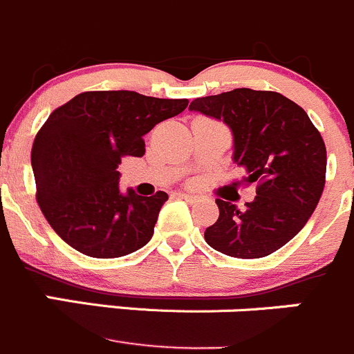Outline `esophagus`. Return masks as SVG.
Returning <instances> with one entry per match:
<instances>
[{
  "label": "esophagus",
  "mask_w": 354,
  "mask_h": 354,
  "mask_svg": "<svg viewBox=\"0 0 354 354\" xmlns=\"http://www.w3.org/2000/svg\"><path fill=\"white\" fill-rule=\"evenodd\" d=\"M180 197L185 198L187 202H197L198 197L197 195H192V194H185V192H180Z\"/></svg>",
  "instance_id": "34e87169"
}]
</instances>
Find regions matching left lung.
I'll list each match as a JSON object with an SVG mask.
<instances>
[{
	"label": "left lung",
	"mask_w": 354,
	"mask_h": 354,
	"mask_svg": "<svg viewBox=\"0 0 354 354\" xmlns=\"http://www.w3.org/2000/svg\"><path fill=\"white\" fill-rule=\"evenodd\" d=\"M188 111L223 121L233 136V162L256 183V197L240 211L216 198L219 218L205 242L240 259L270 256L303 230L322 197L327 150L306 112L275 91L236 88L195 98Z\"/></svg>",
	"instance_id": "obj_1"
}]
</instances>
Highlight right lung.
I'll list each match as a JSON object with an SVG mask.
<instances>
[{
    "mask_svg": "<svg viewBox=\"0 0 354 354\" xmlns=\"http://www.w3.org/2000/svg\"><path fill=\"white\" fill-rule=\"evenodd\" d=\"M188 100L136 91H86L51 112L34 140L37 204L57 235L90 257H121L153 235L166 192L119 190L121 157H142L143 136Z\"/></svg>",
    "mask_w": 354,
    "mask_h": 354,
    "instance_id": "1",
    "label": "right lung"
}]
</instances>
